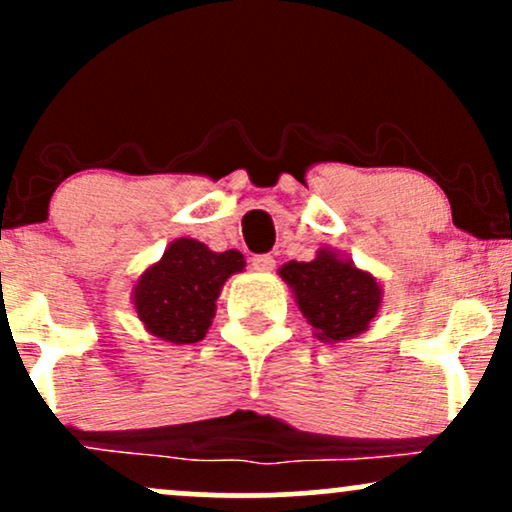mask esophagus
I'll return each instance as SVG.
<instances>
[{
  "label": "esophagus",
  "instance_id": "34e87169",
  "mask_svg": "<svg viewBox=\"0 0 512 512\" xmlns=\"http://www.w3.org/2000/svg\"><path fill=\"white\" fill-rule=\"evenodd\" d=\"M276 260L272 255H255L252 257V269H257V272H272Z\"/></svg>",
  "mask_w": 512,
  "mask_h": 512
}]
</instances>
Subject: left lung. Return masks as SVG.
<instances>
[{"label": "left lung", "instance_id": "8db88e82", "mask_svg": "<svg viewBox=\"0 0 512 512\" xmlns=\"http://www.w3.org/2000/svg\"><path fill=\"white\" fill-rule=\"evenodd\" d=\"M308 325L320 342L354 339L370 327L383 305V286L339 250L320 248L310 262H286L279 269Z\"/></svg>", "mask_w": 512, "mask_h": 512}]
</instances>
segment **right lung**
Masks as SVG:
<instances>
[{
    "mask_svg": "<svg viewBox=\"0 0 512 512\" xmlns=\"http://www.w3.org/2000/svg\"><path fill=\"white\" fill-rule=\"evenodd\" d=\"M243 269L238 250L214 252L195 238H178L134 281L132 305L149 334L170 344H197L207 337L223 284Z\"/></svg>",
    "mask_w": 512,
    "mask_h": 512,
    "instance_id": "obj_1",
    "label": "right lung"
}]
</instances>
